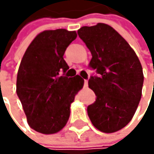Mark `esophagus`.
<instances>
[{"instance_id":"esophagus-1","label":"esophagus","mask_w":154,"mask_h":154,"mask_svg":"<svg viewBox=\"0 0 154 154\" xmlns=\"http://www.w3.org/2000/svg\"><path fill=\"white\" fill-rule=\"evenodd\" d=\"M84 87H85V88H87V87H88V80H87V79H85V80H84Z\"/></svg>"}]
</instances>
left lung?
Here are the masks:
<instances>
[{
	"mask_svg": "<svg viewBox=\"0 0 154 154\" xmlns=\"http://www.w3.org/2000/svg\"><path fill=\"white\" fill-rule=\"evenodd\" d=\"M78 34L91 52L88 67L98 74L88 79L96 100L88 106V116L100 131H118L130 122L141 98L140 62L127 40L106 24L82 26Z\"/></svg>",
	"mask_w": 154,
	"mask_h": 154,
	"instance_id": "8db88e82",
	"label": "left lung"
}]
</instances>
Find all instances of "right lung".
<instances>
[{
    "instance_id": "add662e5",
    "label": "right lung",
    "mask_w": 154,
    "mask_h": 154,
    "mask_svg": "<svg viewBox=\"0 0 154 154\" xmlns=\"http://www.w3.org/2000/svg\"><path fill=\"white\" fill-rule=\"evenodd\" d=\"M76 38L66 29L39 33L26 49L16 79V93L29 127L42 134L60 131L69 119L70 105L84 85L79 75L66 76L63 54Z\"/></svg>"
}]
</instances>
